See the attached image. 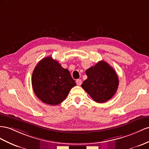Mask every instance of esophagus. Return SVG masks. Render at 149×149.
Returning a JSON list of instances; mask_svg holds the SVG:
<instances>
[{"instance_id": "esophagus-1", "label": "esophagus", "mask_w": 149, "mask_h": 149, "mask_svg": "<svg viewBox=\"0 0 149 149\" xmlns=\"http://www.w3.org/2000/svg\"><path fill=\"white\" fill-rule=\"evenodd\" d=\"M76 84H77L78 86H81L82 84V81L81 79H77L76 80Z\"/></svg>"}]
</instances>
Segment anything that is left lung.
<instances>
[{
	"label": "left lung",
	"mask_w": 149,
	"mask_h": 149,
	"mask_svg": "<svg viewBox=\"0 0 149 149\" xmlns=\"http://www.w3.org/2000/svg\"><path fill=\"white\" fill-rule=\"evenodd\" d=\"M87 79L82 87L93 100L99 103L109 100L116 93L119 85L118 75L113 68L104 61H100L86 70Z\"/></svg>",
	"instance_id": "8db88e82"
}]
</instances>
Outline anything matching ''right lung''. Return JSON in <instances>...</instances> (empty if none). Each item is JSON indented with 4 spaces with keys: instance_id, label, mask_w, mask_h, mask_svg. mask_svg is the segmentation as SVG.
I'll return each mask as SVG.
<instances>
[{
    "instance_id": "add662e5",
    "label": "right lung",
    "mask_w": 149,
    "mask_h": 149,
    "mask_svg": "<svg viewBox=\"0 0 149 149\" xmlns=\"http://www.w3.org/2000/svg\"><path fill=\"white\" fill-rule=\"evenodd\" d=\"M31 82L36 96L42 102L52 106L63 102L76 85L68 69L51 56L45 57L37 64Z\"/></svg>"
}]
</instances>
